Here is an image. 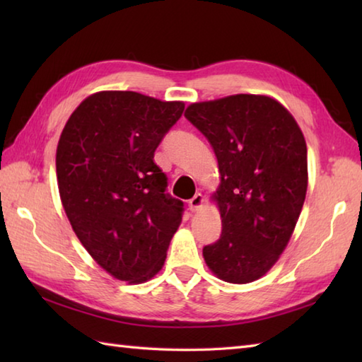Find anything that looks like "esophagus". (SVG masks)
Instances as JSON below:
<instances>
[{
    "instance_id": "esophagus-1",
    "label": "esophagus",
    "mask_w": 362,
    "mask_h": 362,
    "mask_svg": "<svg viewBox=\"0 0 362 362\" xmlns=\"http://www.w3.org/2000/svg\"><path fill=\"white\" fill-rule=\"evenodd\" d=\"M202 204H204V196L201 193H196L193 199H189L188 201V206L191 211H197L202 206Z\"/></svg>"
}]
</instances>
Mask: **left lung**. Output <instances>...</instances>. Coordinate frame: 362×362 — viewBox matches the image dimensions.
<instances>
[{
	"label": "left lung",
	"mask_w": 362,
	"mask_h": 362,
	"mask_svg": "<svg viewBox=\"0 0 362 362\" xmlns=\"http://www.w3.org/2000/svg\"><path fill=\"white\" fill-rule=\"evenodd\" d=\"M185 118L211 144L221 174L213 199L222 233L204 247L205 263L224 281H255L276 263L302 211L305 136L292 115L263 95L194 103Z\"/></svg>",
	"instance_id": "1"
}]
</instances>
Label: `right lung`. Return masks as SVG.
I'll use <instances>...</instances> for the list:
<instances>
[{
	"instance_id": "1",
	"label": "right lung",
	"mask_w": 362,
	"mask_h": 362,
	"mask_svg": "<svg viewBox=\"0 0 362 362\" xmlns=\"http://www.w3.org/2000/svg\"><path fill=\"white\" fill-rule=\"evenodd\" d=\"M183 109L136 91H99L83 99L60 135L64 210L83 247L118 280H151L180 226L183 202L166 193L153 152Z\"/></svg>"
}]
</instances>
